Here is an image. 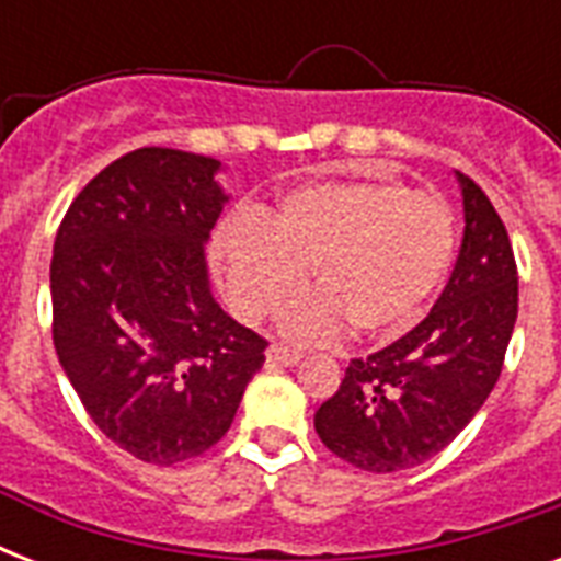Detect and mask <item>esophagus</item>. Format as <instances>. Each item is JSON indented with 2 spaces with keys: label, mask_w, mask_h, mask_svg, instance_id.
Instances as JSON below:
<instances>
[{
  "label": "esophagus",
  "mask_w": 561,
  "mask_h": 561,
  "mask_svg": "<svg viewBox=\"0 0 561 561\" xmlns=\"http://www.w3.org/2000/svg\"><path fill=\"white\" fill-rule=\"evenodd\" d=\"M299 355L297 350H290V346H282V343H271L267 346V364H273V367H294V364H299Z\"/></svg>",
  "instance_id": "1"
}]
</instances>
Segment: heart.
<instances>
[{
    "label": "heart",
    "instance_id": "heart-1",
    "mask_svg": "<svg viewBox=\"0 0 561 561\" xmlns=\"http://www.w3.org/2000/svg\"><path fill=\"white\" fill-rule=\"evenodd\" d=\"M457 224L443 197L381 180H325L290 188L267 215L238 211L211 238L229 308L259 323L285 306L294 341L332 337L352 323L369 341L399 337L425 317L451 273Z\"/></svg>",
    "mask_w": 561,
    "mask_h": 561
}]
</instances>
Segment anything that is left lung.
Segmentation results:
<instances>
[{
    "label": "left lung",
    "instance_id": "obj_1",
    "mask_svg": "<svg viewBox=\"0 0 561 561\" xmlns=\"http://www.w3.org/2000/svg\"><path fill=\"white\" fill-rule=\"evenodd\" d=\"M462 244L443 297L422 323L346 367L314 413L323 445L355 469L390 474L431 460L483 408L518 317V271L504 220L457 171Z\"/></svg>",
    "mask_w": 561,
    "mask_h": 561
}]
</instances>
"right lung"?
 <instances>
[{
	"instance_id": "right-lung-1",
	"label": "right lung",
	"mask_w": 561,
	"mask_h": 561,
	"mask_svg": "<svg viewBox=\"0 0 561 561\" xmlns=\"http://www.w3.org/2000/svg\"><path fill=\"white\" fill-rule=\"evenodd\" d=\"M220 169L174 148L125 153L83 186L55 238L57 360L92 422L153 466L218 443L264 364L267 343L211 297Z\"/></svg>"
}]
</instances>
